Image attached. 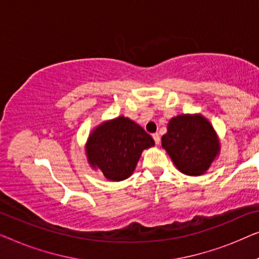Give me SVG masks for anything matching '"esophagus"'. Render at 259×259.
I'll return each instance as SVG.
<instances>
[{"mask_svg":"<svg viewBox=\"0 0 259 259\" xmlns=\"http://www.w3.org/2000/svg\"><path fill=\"white\" fill-rule=\"evenodd\" d=\"M152 138H154V140H155L156 144L161 143V136H159V134H157V133L154 134V135H152Z\"/></svg>","mask_w":259,"mask_h":259,"instance_id":"34e87169","label":"esophagus"}]
</instances>
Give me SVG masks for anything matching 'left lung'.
Listing matches in <instances>:
<instances>
[{"label": "left lung", "mask_w": 259, "mask_h": 259, "mask_svg": "<svg viewBox=\"0 0 259 259\" xmlns=\"http://www.w3.org/2000/svg\"><path fill=\"white\" fill-rule=\"evenodd\" d=\"M162 148L175 166L187 176H201L221 152L220 138L209 119L201 114L172 117L162 136Z\"/></svg>", "instance_id": "obj_1"}]
</instances>
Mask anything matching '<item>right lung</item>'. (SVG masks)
<instances>
[{
  "instance_id": "1",
  "label": "right lung",
  "mask_w": 259,
  "mask_h": 259,
  "mask_svg": "<svg viewBox=\"0 0 259 259\" xmlns=\"http://www.w3.org/2000/svg\"><path fill=\"white\" fill-rule=\"evenodd\" d=\"M154 145L155 141L141 125L118 116L93 129L85 143V156L90 166L107 180L121 182L133 175L143 150Z\"/></svg>"
}]
</instances>
